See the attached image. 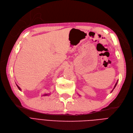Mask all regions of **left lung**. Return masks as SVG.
Here are the masks:
<instances>
[{
    "label": "left lung",
    "mask_w": 133,
    "mask_h": 133,
    "mask_svg": "<svg viewBox=\"0 0 133 133\" xmlns=\"http://www.w3.org/2000/svg\"><path fill=\"white\" fill-rule=\"evenodd\" d=\"M117 81H118V80H117V82H116V83H115V86H114V88H113V89H114V88H115V87H116V85H117ZM113 90H111V92H113Z\"/></svg>",
    "instance_id": "left-lung-1"
}]
</instances>
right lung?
<instances>
[{
	"instance_id": "obj_1",
	"label": "right lung",
	"mask_w": 133,
	"mask_h": 133,
	"mask_svg": "<svg viewBox=\"0 0 133 133\" xmlns=\"http://www.w3.org/2000/svg\"><path fill=\"white\" fill-rule=\"evenodd\" d=\"M16 85H17V86L18 87V89L20 90H22V89H21V88L16 84ZM49 95V93H48V94H46V93H45L44 95H43V96H47V95Z\"/></svg>"
}]
</instances>
